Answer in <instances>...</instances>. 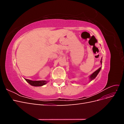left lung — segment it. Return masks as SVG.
<instances>
[{"mask_svg":"<svg viewBox=\"0 0 124 124\" xmlns=\"http://www.w3.org/2000/svg\"><path fill=\"white\" fill-rule=\"evenodd\" d=\"M100 62L101 63V64H102V58L101 59V61H100ZM101 69V67L99 68L98 70H97L96 71H95L94 72H93L91 75H90L89 77V81H91L92 80H93V79H95L96 78V77H97V75L99 73V72H100V71Z\"/></svg>","mask_w":124,"mask_h":124,"instance_id":"8db88e82","label":"left lung"}]
</instances>
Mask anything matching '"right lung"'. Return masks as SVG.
<instances>
[{
    "instance_id": "right-lung-1",
    "label": "right lung",
    "mask_w": 124,
    "mask_h": 124,
    "mask_svg": "<svg viewBox=\"0 0 124 124\" xmlns=\"http://www.w3.org/2000/svg\"><path fill=\"white\" fill-rule=\"evenodd\" d=\"M25 80L30 85L33 86H42L46 84L48 82L47 81H32L28 79H26V78H25Z\"/></svg>"
}]
</instances>
